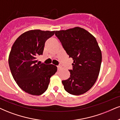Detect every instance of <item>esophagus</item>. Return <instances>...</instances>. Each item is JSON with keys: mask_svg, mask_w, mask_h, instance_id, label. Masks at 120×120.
Segmentation results:
<instances>
[{"mask_svg": "<svg viewBox=\"0 0 120 120\" xmlns=\"http://www.w3.org/2000/svg\"><path fill=\"white\" fill-rule=\"evenodd\" d=\"M57 68H58V70H60V69H62V67L61 66H57Z\"/></svg>", "mask_w": 120, "mask_h": 120, "instance_id": "esophagus-1", "label": "esophagus"}]
</instances>
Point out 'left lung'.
Masks as SVG:
<instances>
[{"label":"left lung","mask_w":120,"mask_h":120,"mask_svg":"<svg viewBox=\"0 0 120 120\" xmlns=\"http://www.w3.org/2000/svg\"><path fill=\"white\" fill-rule=\"evenodd\" d=\"M69 57L73 60L70 77L62 81L64 90L73 95L86 92L95 83L100 73L102 53L93 35L81 27L56 31Z\"/></svg>","instance_id":"left-lung-1"}]
</instances>
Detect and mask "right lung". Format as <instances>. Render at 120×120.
I'll use <instances>...</instances> for the list:
<instances>
[{"instance_id": "add662e5", "label": "right lung", "mask_w": 120, "mask_h": 120, "mask_svg": "<svg viewBox=\"0 0 120 120\" xmlns=\"http://www.w3.org/2000/svg\"><path fill=\"white\" fill-rule=\"evenodd\" d=\"M54 33L40 29L24 32L16 39L10 52L8 62L13 78L23 91L32 95L43 94L57 71L54 65L40 64L37 60L43 54L45 41Z\"/></svg>"}]
</instances>
